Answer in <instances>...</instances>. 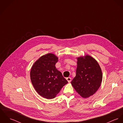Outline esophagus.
Returning <instances> with one entry per match:
<instances>
[{
  "instance_id": "obj_1",
  "label": "esophagus",
  "mask_w": 123,
  "mask_h": 123,
  "mask_svg": "<svg viewBox=\"0 0 123 123\" xmlns=\"http://www.w3.org/2000/svg\"><path fill=\"white\" fill-rule=\"evenodd\" d=\"M66 80H67V81L69 82H70L71 81V78L70 77H68L66 78Z\"/></svg>"
}]
</instances>
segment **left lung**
Here are the masks:
<instances>
[{
    "label": "left lung",
    "instance_id": "obj_1",
    "mask_svg": "<svg viewBox=\"0 0 123 123\" xmlns=\"http://www.w3.org/2000/svg\"><path fill=\"white\" fill-rule=\"evenodd\" d=\"M77 60L76 76L71 83L82 97L87 98L93 95L100 87L102 73L98 63L92 57L86 55Z\"/></svg>",
    "mask_w": 123,
    "mask_h": 123
}]
</instances>
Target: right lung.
<instances>
[{
	"mask_svg": "<svg viewBox=\"0 0 123 123\" xmlns=\"http://www.w3.org/2000/svg\"><path fill=\"white\" fill-rule=\"evenodd\" d=\"M58 60L52 53L43 55L35 62L30 71L31 82L35 90L47 99L54 98L68 83L62 73L56 69Z\"/></svg>",
	"mask_w": 123,
	"mask_h": 123,
	"instance_id": "add662e5",
	"label": "right lung"
}]
</instances>
